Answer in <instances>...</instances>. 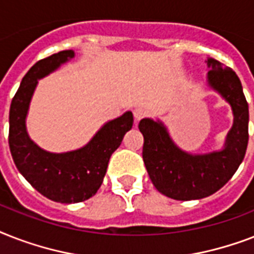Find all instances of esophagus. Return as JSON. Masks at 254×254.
<instances>
[{
  "label": "esophagus",
  "mask_w": 254,
  "mask_h": 254,
  "mask_svg": "<svg viewBox=\"0 0 254 254\" xmlns=\"http://www.w3.org/2000/svg\"><path fill=\"white\" fill-rule=\"evenodd\" d=\"M133 115H134L135 121H139V120H142L143 117H146L147 112L145 111V109H142V108H137V109H134V112H133Z\"/></svg>",
  "instance_id": "1"
}]
</instances>
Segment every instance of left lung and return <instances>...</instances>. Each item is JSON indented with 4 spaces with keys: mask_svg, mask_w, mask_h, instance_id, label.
<instances>
[{
    "mask_svg": "<svg viewBox=\"0 0 254 254\" xmlns=\"http://www.w3.org/2000/svg\"><path fill=\"white\" fill-rule=\"evenodd\" d=\"M207 85L231 105L233 125L224 147L205 154L182 150L161 120L142 119V158L159 192L175 200H196L212 195L236 173L248 146V103L235 71L212 58L207 59Z\"/></svg>",
    "mask_w": 254,
    "mask_h": 254,
    "instance_id": "1",
    "label": "left lung"
}]
</instances>
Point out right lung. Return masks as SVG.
I'll return each instance as SVG.
<instances>
[{
  "mask_svg": "<svg viewBox=\"0 0 254 254\" xmlns=\"http://www.w3.org/2000/svg\"><path fill=\"white\" fill-rule=\"evenodd\" d=\"M73 57L72 50H65L37 62L22 79L9 113V146L18 171L43 196L65 204L84 201L97 192L111 155L133 127L131 112H125L104 124L87 145L65 153L43 150L30 138L26 117L38 80Z\"/></svg>",
  "mask_w": 254,
  "mask_h": 254,
  "instance_id": "add662e5",
  "label": "right lung"
}]
</instances>
